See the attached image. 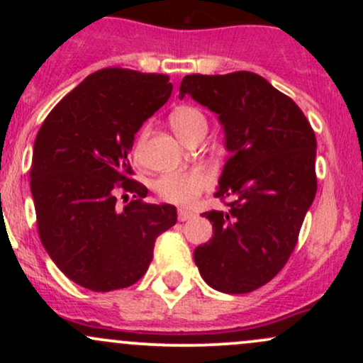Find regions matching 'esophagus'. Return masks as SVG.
Masks as SVG:
<instances>
[{"label": "esophagus", "mask_w": 363, "mask_h": 363, "mask_svg": "<svg viewBox=\"0 0 363 363\" xmlns=\"http://www.w3.org/2000/svg\"><path fill=\"white\" fill-rule=\"evenodd\" d=\"M194 216V213L193 211H187V210H184V208H181V210H179V213H177V218L181 220V222H186V220H191Z\"/></svg>", "instance_id": "obj_1"}]
</instances>
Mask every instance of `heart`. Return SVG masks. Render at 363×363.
<instances>
[{"label": "heart", "instance_id": "b5f03b06", "mask_svg": "<svg viewBox=\"0 0 363 363\" xmlns=\"http://www.w3.org/2000/svg\"><path fill=\"white\" fill-rule=\"evenodd\" d=\"M170 124H172L174 131H176L184 141L189 140L194 133L199 131V129H206L208 126L205 114L191 106L177 107V109L170 114ZM148 133V126H145L143 131L140 133L138 143H136V157H140L141 147H143ZM213 181V172H211L210 169L193 167L164 174V176L157 181L155 187L158 196H160L164 201L187 206L193 205L203 191L211 187Z\"/></svg>", "mask_w": 363, "mask_h": 363}]
</instances>
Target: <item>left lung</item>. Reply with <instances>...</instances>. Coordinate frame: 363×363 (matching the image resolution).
Here are the masks:
<instances>
[{
	"label": "left lung",
	"instance_id": "8db88e82",
	"mask_svg": "<svg viewBox=\"0 0 363 363\" xmlns=\"http://www.w3.org/2000/svg\"><path fill=\"white\" fill-rule=\"evenodd\" d=\"M191 95L218 114L225 162L215 198L227 211L203 213L213 237L194 249L199 274L223 294H247L273 280L289 261L315 191V135L298 106L251 72L187 74Z\"/></svg>",
	"mask_w": 363,
	"mask_h": 363
}]
</instances>
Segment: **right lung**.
Here are the masks:
<instances>
[{"mask_svg": "<svg viewBox=\"0 0 363 363\" xmlns=\"http://www.w3.org/2000/svg\"><path fill=\"white\" fill-rule=\"evenodd\" d=\"M167 74L104 68L57 104L34 143L30 191L54 264L83 289H126L147 273L157 237L177 222L172 205L145 203L131 179L138 129L169 101ZM118 192L133 194L121 211Z\"/></svg>", "mask_w": 363, "mask_h": 363, "instance_id": "1", "label": "right lung"}]
</instances>
